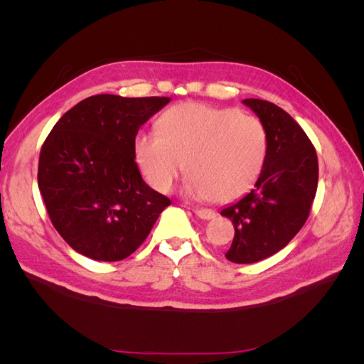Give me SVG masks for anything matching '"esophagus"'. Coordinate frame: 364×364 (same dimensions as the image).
I'll list each match as a JSON object with an SVG mask.
<instances>
[{"label":"esophagus","instance_id":"1","mask_svg":"<svg viewBox=\"0 0 364 364\" xmlns=\"http://www.w3.org/2000/svg\"><path fill=\"white\" fill-rule=\"evenodd\" d=\"M194 213L197 218L203 219V220H210L215 218V213L213 210H206V208H194Z\"/></svg>","mask_w":364,"mask_h":364}]
</instances>
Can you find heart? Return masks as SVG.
<instances>
[{"mask_svg":"<svg viewBox=\"0 0 364 364\" xmlns=\"http://www.w3.org/2000/svg\"><path fill=\"white\" fill-rule=\"evenodd\" d=\"M267 154L262 123L233 107L181 103L158 119V131H139L134 158L145 180L168 192L186 164L184 194L228 203L258 181Z\"/></svg>","mask_w":364,"mask_h":364,"instance_id":"1","label":"heart"}]
</instances>
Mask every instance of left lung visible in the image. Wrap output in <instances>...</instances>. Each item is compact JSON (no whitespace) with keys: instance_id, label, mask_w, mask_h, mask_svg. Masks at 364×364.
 <instances>
[{"instance_id":"8db88e82","label":"left lung","mask_w":364,"mask_h":364,"mask_svg":"<svg viewBox=\"0 0 364 364\" xmlns=\"http://www.w3.org/2000/svg\"><path fill=\"white\" fill-rule=\"evenodd\" d=\"M242 103L266 129L267 154L255 188L220 214L235 227L227 259L250 264L280 252L304 227L318 189L319 168L310 139L288 112L258 98Z\"/></svg>"}]
</instances>
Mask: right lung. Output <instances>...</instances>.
<instances>
[{"label":"right lung","instance_id":"1","mask_svg":"<svg viewBox=\"0 0 364 364\" xmlns=\"http://www.w3.org/2000/svg\"><path fill=\"white\" fill-rule=\"evenodd\" d=\"M168 102V97H89L46 137L38 189L54 228L84 257H129L170 205L142 180L134 158L139 128Z\"/></svg>","mask_w":364,"mask_h":364}]
</instances>
